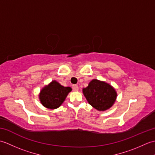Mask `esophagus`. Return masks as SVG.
I'll list each match as a JSON object with an SVG mask.
<instances>
[{
	"instance_id": "1",
	"label": "esophagus",
	"mask_w": 155,
	"mask_h": 155,
	"mask_svg": "<svg viewBox=\"0 0 155 155\" xmlns=\"http://www.w3.org/2000/svg\"><path fill=\"white\" fill-rule=\"evenodd\" d=\"M72 89H73V91H78V85H77V84H74V85H72Z\"/></svg>"
}]
</instances>
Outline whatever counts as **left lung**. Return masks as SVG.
<instances>
[{"instance_id":"left-lung-1","label":"left lung","mask_w":155,"mask_h":155,"mask_svg":"<svg viewBox=\"0 0 155 155\" xmlns=\"http://www.w3.org/2000/svg\"><path fill=\"white\" fill-rule=\"evenodd\" d=\"M83 93L89 104L98 111L109 109L114 104L117 97L115 88L105 81L93 79Z\"/></svg>"}]
</instances>
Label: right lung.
<instances>
[{
	"label": "right lung",
	"instance_id": "right-lung-1",
	"mask_svg": "<svg viewBox=\"0 0 155 155\" xmlns=\"http://www.w3.org/2000/svg\"><path fill=\"white\" fill-rule=\"evenodd\" d=\"M72 91L69 87H64L57 81H52L42 88L38 94L42 106L48 109H56L61 107L68 93Z\"/></svg>",
	"mask_w": 155,
	"mask_h": 155
}]
</instances>
